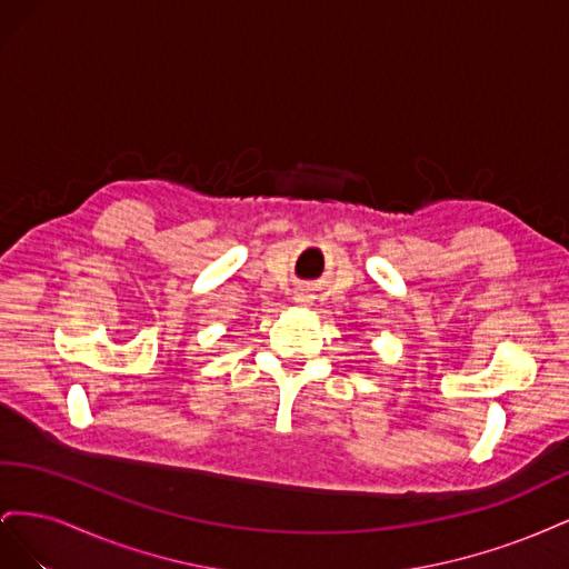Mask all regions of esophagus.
I'll list each match as a JSON object with an SVG mask.
<instances>
[{
  "instance_id": "esophagus-1",
  "label": "esophagus",
  "mask_w": 569,
  "mask_h": 569,
  "mask_svg": "<svg viewBox=\"0 0 569 569\" xmlns=\"http://www.w3.org/2000/svg\"><path fill=\"white\" fill-rule=\"evenodd\" d=\"M295 301L301 303V306H308V303L313 301V291L308 289V287H299V289L295 291Z\"/></svg>"
}]
</instances>
